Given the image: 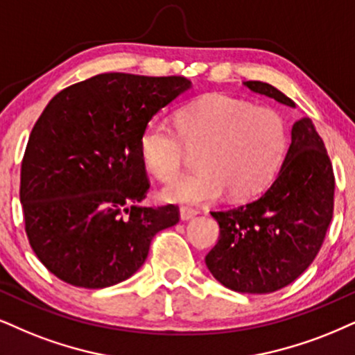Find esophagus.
Masks as SVG:
<instances>
[{
  "label": "esophagus",
  "mask_w": 355,
  "mask_h": 355,
  "mask_svg": "<svg viewBox=\"0 0 355 355\" xmlns=\"http://www.w3.org/2000/svg\"><path fill=\"white\" fill-rule=\"evenodd\" d=\"M179 212H181V218H182V220H191V218H194V217L199 214L198 209L186 207V205H184V207H181V211H179Z\"/></svg>",
  "instance_id": "esophagus-1"
}]
</instances>
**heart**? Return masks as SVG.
<instances>
[{"instance_id": "obj_1", "label": "heart", "mask_w": 355, "mask_h": 355, "mask_svg": "<svg viewBox=\"0 0 355 355\" xmlns=\"http://www.w3.org/2000/svg\"><path fill=\"white\" fill-rule=\"evenodd\" d=\"M176 126L155 118L144 126L139 148L146 168L161 181L181 173L186 146H204L199 171L169 182L163 198L199 204L218 199H247L265 189L278 173L288 148L284 118L273 108L224 94L200 97L178 113Z\"/></svg>"}]
</instances>
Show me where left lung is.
Listing matches in <instances>:
<instances>
[{"label": "left lung", "instance_id": "1", "mask_svg": "<svg viewBox=\"0 0 355 355\" xmlns=\"http://www.w3.org/2000/svg\"><path fill=\"white\" fill-rule=\"evenodd\" d=\"M252 92L295 107L273 85L245 82ZM334 171L308 116L295 121L283 166L250 202L211 212L220 234L205 257L214 278L239 293L265 295L288 286L313 263L334 212Z\"/></svg>", "mask_w": 355, "mask_h": 355}]
</instances>
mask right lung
Here are the masks:
<instances>
[{
  "label": "right lung",
  "mask_w": 355,
  "mask_h": 355,
  "mask_svg": "<svg viewBox=\"0 0 355 355\" xmlns=\"http://www.w3.org/2000/svg\"><path fill=\"white\" fill-rule=\"evenodd\" d=\"M186 77L107 72L60 90L29 135L21 163L24 229L42 265L73 286L125 282L179 207H141L150 189L139 139L187 90Z\"/></svg>",
  "instance_id": "add662e5"
}]
</instances>
